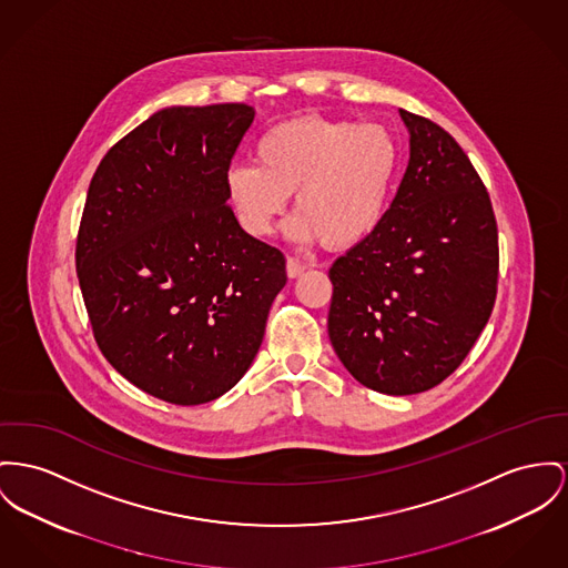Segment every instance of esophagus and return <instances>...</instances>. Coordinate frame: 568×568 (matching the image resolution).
Wrapping results in <instances>:
<instances>
[{"label":"esophagus","mask_w":568,"mask_h":568,"mask_svg":"<svg viewBox=\"0 0 568 568\" xmlns=\"http://www.w3.org/2000/svg\"><path fill=\"white\" fill-rule=\"evenodd\" d=\"M305 268H307V266L303 265L300 258H293V256H291V258L286 261V275H288V277H293V280L303 275V271H305Z\"/></svg>","instance_id":"34e87169"}]
</instances>
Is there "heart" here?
<instances>
[{
  "label": "heart",
  "instance_id": "b5f03b06",
  "mask_svg": "<svg viewBox=\"0 0 568 568\" xmlns=\"http://www.w3.org/2000/svg\"><path fill=\"white\" fill-rule=\"evenodd\" d=\"M398 168L400 149L385 126L307 115L271 126L256 163L227 168L224 191L250 236H268L295 193L291 239L346 250L385 220Z\"/></svg>",
  "mask_w": 568,
  "mask_h": 568
}]
</instances>
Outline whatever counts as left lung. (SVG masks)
<instances>
[{
    "instance_id": "left-lung-1",
    "label": "left lung",
    "mask_w": 568,
    "mask_h": 568,
    "mask_svg": "<svg viewBox=\"0 0 568 568\" xmlns=\"http://www.w3.org/2000/svg\"><path fill=\"white\" fill-rule=\"evenodd\" d=\"M409 163L381 226L332 268L329 341L362 385L419 394L450 377L491 316L497 226L453 135L398 110Z\"/></svg>"
}]
</instances>
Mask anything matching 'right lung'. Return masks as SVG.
Returning a JSON list of instances; mask_svg holds the SVG:
<instances>
[{
	"label": "right lung",
	"instance_id": "1",
	"mask_svg": "<svg viewBox=\"0 0 568 568\" xmlns=\"http://www.w3.org/2000/svg\"><path fill=\"white\" fill-rule=\"evenodd\" d=\"M254 108L172 105L97 168L77 277L101 353L154 398L202 405L252 366L286 284L280 250L243 232L224 174Z\"/></svg>",
	"mask_w": 568,
	"mask_h": 568
}]
</instances>
